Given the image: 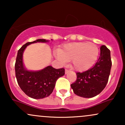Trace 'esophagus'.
Instances as JSON below:
<instances>
[{"instance_id": "obj_1", "label": "esophagus", "mask_w": 125, "mask_h": 125, "mask_svg": "<svg viewBox=\"0 0 125 125\" xmlns=\"http://www.w3.org/2000/svg\"><path fill=\"white\" fill-rule=\"evenodd\" d=\"M69 72V71H68V70L67 69H65V74H67Z\"/></svg>"}]
</instances>
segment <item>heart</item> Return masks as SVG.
<instances>
[{"instance_id": "heart-1", "label": "heart", "mask_w": 125, "mask_h": 125, "mask_svg": "<svg viewBox=\"0 0 125 125\" xmlns=\"http://www.w3.org/2000/svg\"><path fill=\"white\" fill-rule=\"evenodd\" d=\"M99 50L93 43L72 42L64 44L56 54L62 64L72 61V66L78 72H84L94 66L98 58Z\"/></svg>"}]
</instances>
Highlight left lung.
Returning <instances> with one entry per match:
<instances>
[{"mask_svg":"<svg viewBox=\"0 0 125 125\" xmlns=\"http://www.w3.org/2000/svg\"><path fill=\"white\" fill-rule=\"evenodd\" d=\"M111 67L110 51L102 45L99 58L94 66L88 71L76 73V81L71 84L74 94L85 98H91L99 94L106 85Z\"/></svg>","mask_w":125,"mask_h":125,"instance_id":"obj_1","label":"left lung"}]
</instances>
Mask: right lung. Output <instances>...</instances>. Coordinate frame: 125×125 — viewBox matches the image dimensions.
<instances>
[{
    "instance_id": "1",
    "label": "right lung",
    "mask_w": 125,
    "mask_h": 125,
    "mask_svg": "<svg viewBox=\"0 0 125 125\" xmlns=\"http://www.w3.org/2000/svg\"><path fill=\"white\" fill-rule=\"evenodd\" d=\"M52 41V39H51ZM49 40L39 39L23 45L18 51L15 63L16 77L22 91L29 97L36 99L48 97L52 93L56 82L64 74V69H55L51 66L39 71H30L23 63V52L29 45L38 42L48 43Z\"/></svg>"
}]
</instances>
